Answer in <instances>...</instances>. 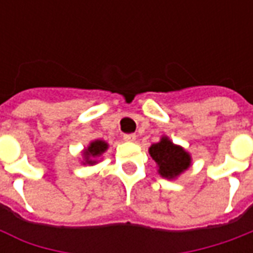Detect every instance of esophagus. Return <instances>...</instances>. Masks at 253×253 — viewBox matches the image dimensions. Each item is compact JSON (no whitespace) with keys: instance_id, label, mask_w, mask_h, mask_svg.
Wrapping results in <instances>:
<instances>
[{"instance_id":"34e87169","label":"esophagus","mask_w":253,"mask_h":253,"mask_svg":"<svg viewBox=\"0 0 253 253\" xmlns=\"http://www.w3.org/2000/svg\"><path fill=\"white\" fill-rule=\"evenodd\" d=\"M135 138H137L135 134H125V135H123V139L127 141V142H134V141H135Z\"/></svg>"}]
</instances>
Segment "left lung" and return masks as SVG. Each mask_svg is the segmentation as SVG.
I'll use <instances>...</instances> for the list:
<instances>
[{
  "label": "left lung",
  "instance_id": "1",
  "mask_svg": "<svg viewBox=\"0 0 253 253\" xmlns=\"http://www.w3.org/2000/svg\"><path fill=\"white\" fill-rule=\"evenodd\" d=\"M149 153L159 165L160 175L167 179L176 177L190 167V154L180 146L173 145L167 137L163 138L159 143L152 145Z\"/></svg>",
  "mask_w": 253,
  "mask_h": 253
}]
</instances>
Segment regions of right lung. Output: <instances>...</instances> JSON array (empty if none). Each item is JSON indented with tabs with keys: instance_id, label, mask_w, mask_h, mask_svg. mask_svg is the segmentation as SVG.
<instances>
[{
	"instance_id": "1",
	"label": "right lung",
	"mask_w": 253,
	"mask_h": 253,
	"mask_svg": "<svg viewBox=\"0 0 253 253\" xmlns=\"http://www.w3.org/2000/svg\"><path fill=\"white\" fill-rule=\"evenodd\" d=\"M107 148H108V145H107L105 142H103V141H94V142L90 143V145H89V148L84 152V154H85V159H86V163H88V164H94L96 161L90 159H92V157H97V156H100V154L103 153L104 150H107Z\"/></svg>"
}]
</instances>
